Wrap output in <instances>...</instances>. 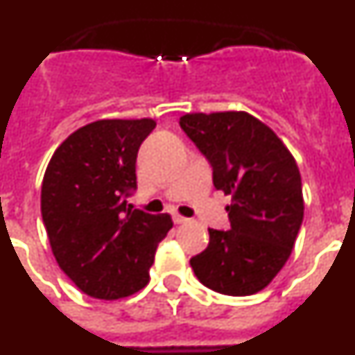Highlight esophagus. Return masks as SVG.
<instances>
[{
    "label": "esophagus",
    "instance_id": "obj_1",
    "mask_svg": "<svg viewBox=\"0 0 355 355\" xmlns=\"http://www.w3.org/2000/svg\"><path fill=\"white\" fill-rule=\"evenodd\" d=\"M174 222L175 224H187V222H190V218H187V216H181V215H174Z\"/></svg>",
    "mask_w": 355,
    "mask_h": 355
}]
</instances>
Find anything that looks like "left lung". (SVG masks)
Here are the masks:
<instances>
[{
    "mask_svg": "<svg viewBox=\"0 0 355 355\" xmlns=\"http://www.w3.org/2000/svg\"><path fill=\"white\" fill-rule=\"evenodd\" d=\"M184 133L213 167L229 231H209V243L190 259L200 283L233 297L261 291L290 258L304 218L302 181L293 155L265 122L247 112L187 114Z\"/></svg>",
    "mask_w": 355,
    "mask_h": 355,
    "instance_id": "8db88e82",
    "label": "left lung"
}]
</instances>
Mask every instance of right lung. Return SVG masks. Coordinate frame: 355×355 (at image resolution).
Wrapping results in <instances>:
<instances>
[{"instance_id":"obj_1","label":"right lung","mask_w":355,"mask_h":355,"mask_svg":"<svg viewBox=\"0 0 355 355\" xmlns=\"http://www.w3.org/2000/svg\"><path fill=\"white\" fill-rule=\"evenodd\" d=\"M155 119H101L71 133L44 172L40 211L56 263L94 299L130 297L149 283L168 213L126 202L137 188V153Z\"/></svg>"}]
</instances>
